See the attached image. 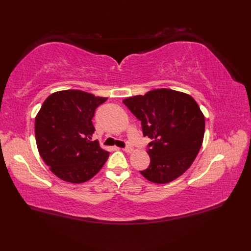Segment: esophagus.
Wrapping results in <instances>:
<instances>
[{
  "mask_svg": "<svg viewBox=\"0 0 251 251\" xmlns=\"http://www.w3.org/2000/svg\"><path fill=\"white\" fill-rule=\"evenodd\" d=\"M125 151H126V153H132L133 151V147L131 146V144H126V147L124 149Z\"/></svg>",
  "mask_w": 251,
  "mask_h": 251,
  "instance_id": "esophagus-1",
  "label": "esophagus"
}]
</instances>
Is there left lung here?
I'll list each match as a JSON object with an SVG mask.
<instances>
[{"instance_id":"1","label":"left lung","mask_w":251,"mask_h":251,"mask_svg":"<svg viewBox=\"0 0 251 251\" xmlns=\"http://www.w3.org/2000/svg\"><path fill=\"white\" fill-rule=\"evenodd\" d=\"M141 121L151 162L141 175L154 183H169L181 176L201 149L205 118L192 96L157 89L123 101Z\"/></svg>"}]
</instances>
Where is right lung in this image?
I'll return each instance as SVG.
<instances>
[{"mask_svg":"<svg viewBox=\"0 0 251 251\" xmlns=\"http://www.w3.org/2000/svg\"><path fill=\"white\" fill-rule=\"evenodd\" d=\"M108 98L79 90L59 91L44 101L35 117L39 153L50 171L71 183H82L100 171L109 151L97 140L92 118Z\"/></svg>","mask_w":251,"mask_h":251,"instance_id":"1","label":"right lung"}]
</instances>
